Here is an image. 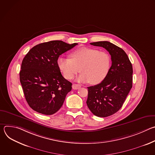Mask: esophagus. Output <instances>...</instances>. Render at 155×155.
Returning <instances> with one entry per match:
<instances>
[{
  "instance_id": "esophagus-1",
  "label": "esophagus",
  "mask_w": 155,
  "mask_h": 155,
  "mask_svg": "<svg viewBox=\"0 0 155 155\" xmlns=\"http://www.w3.org/2000/svg\"><path fill=\"white\" fill-rule=\"evenodd\" d=\"M80 87H81V86L78 84H73V85H72V88L74 90H78Z\"/></svg>"
}]
</instances>
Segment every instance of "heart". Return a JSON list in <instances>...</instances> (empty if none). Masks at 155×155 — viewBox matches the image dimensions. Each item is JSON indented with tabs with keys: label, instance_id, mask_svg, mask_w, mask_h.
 I'll list each match as a JSON object with an SVG mask.
<instances>
[{
	"label": "heart",
	"instance_id": "1",
	"mask_svg": "<svg viewBox=\"0 0 155 155\" xmlns=\"http://www.w3.org/2000/svg\"><path fill=\"white\" fill-rule=\"evenodd\" d=\"M70 57L71 59L61 57L57 62L60 71L66 79H72L80 69L82 74L77 80L96 84L103 81L108 74L110 58L105 51L81 47L72 52Z\"/></svg>",
	"mask_w": 155,
	"mask_h": 155
}]
</instances>
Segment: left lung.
Returning a JSON list of instances; mask_svg holds the SVG:
<instances>
[{
	"label": "left lung",
	"instance_id": "left-lung-1",
	"mask_svg": "<svg viewBox=\"0 0 155 155\" xmlns=\"http://www.w3.org/2000/svg\"><path fill=\"white\" fill-rule=\"evenodd\" d=\"M106 49L111 55L112 65L99 84L87 87V105L99 117L114 115L121 108L132 87V66L125 51L107 41L90 43Z\"/></svg>",
	"mask_w": 155,
	"mask_h": 155
}]
</instances>
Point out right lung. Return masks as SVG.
<instances>
[{
  "instance_id": "right-lung-1",
  "label": "right lung",
  "mask_w": 155,
  "mask_h": 155,
  "mask_svg": "<svg viewBox=\"0 0 155 155\" xmlns=\"http://www.w3.org/2000/svg\"><path fill=\"white\" fill-rule=\"evenodd\" d=\"M77 45L61 40L44 42L31 48L24 58L19 80L28 104L37 112L55 114L71 91L72 83L62 77L57 62L61 54Z\"/></svg>"
}]
</instances>
